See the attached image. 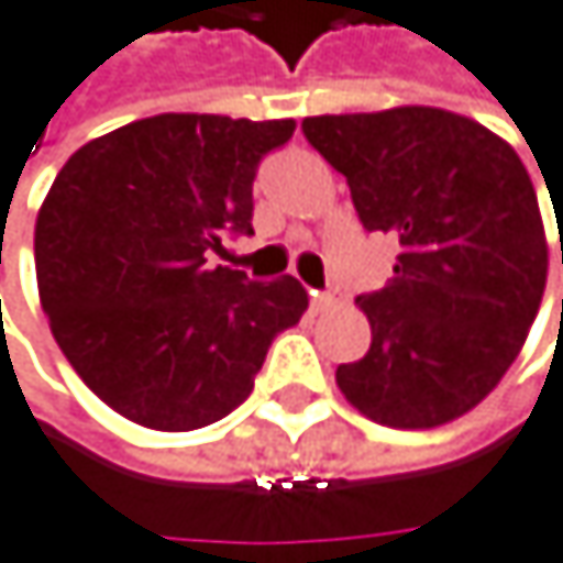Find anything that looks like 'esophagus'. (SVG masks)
<instances>
[{
    "mask_svg": "<svg viewBox=\"0 0 563 563\" xmlns=\"http://www.w3.org/2000/svg\"><path fill=\"white\" fill-rule=\"evenodd\" d=\"M310 307H313V313H327V310H333L336 307V297L333 294H310Z\"/></svg>",
    "mask_w": 563,
    "mask_h": 563,
    "instance_id": "1",
    "label": "esophagus"
}]
</instances>
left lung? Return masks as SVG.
Instances as JSON below:
<instances>
[{
	"label": "left lung",
	"instance_id": "1",
	"mask_svg": "<svg viewBox=\"0 0 563 563\" xmlns=\"http://www.w3.org/2000/svg\"><path fill=\"white\" fill-rule=\"evenodd\" d=\"M303 133L346 176L360 223L400 240L387 287L356 297L371 350L336 367L340 394L400 430L464 417L517 360L548 284L525 163L487 126L437 106L307 115Z\"/></svg>",
	"mask_w": 563,
	"mask_h": 563
}]
</instances>
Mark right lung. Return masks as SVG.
Listing matches in <instances>:
<instances>
[{
    "mask_svg": "<svg viewBox=\"0 0 563 563\" xmlns=\"http://www.w3.org/2000/svg\"><path fill=\"white\" fill-rule=\"evenodd\" d=\"M294 119L163 112L76 150L35 217L49 330L82 384L150 430H196L236 410L276 333L300 323L294 276L250 284L213 266L253 233L260 159Z\"/></svg>",
    "mask_w": 563,
    "mask_h": 563,
    "instance_id": "add662e5",
    "label": "right lung"
}]
</instances>
